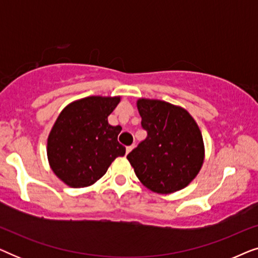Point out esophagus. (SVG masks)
I'll use <instances>...</instances> for the list:
<instances>
[{"label":"esophagus","mask_w":258,"mask_h":258,"mask_svg":"<svg viewBox=\"0 0 258 258\" xmlns=\"http://www.w3.org/2000/svg\"><path fill=\"white\" fill-rule=\"evenodd\" d=\"M134 148H135V146H130V147H126V149H125V153H126V155H128L130 151H132Z\"/></svg>","instance_id":"esophagus-1"}]
</instances>
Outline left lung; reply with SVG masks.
I'll return each instance as SVG.
<instances>
[{
	"instance_id": "1",
	"label": "left lung",
	"mask_w": 258,
	"mask_h": 258,
	"mask_svg": "<svg viewBox=\"0 0 258 258\" xmlns=\"http://www.w3.org/2000/svg\"><path fill=\"white\" fill-rule=\"evenodd\" d=\"M136 105L148 136L126 156L134 171L154 192L182 190L199 175L206 156L199 124L184 108L169 102L139 98Z\"/></svg>"
}]
</instances>
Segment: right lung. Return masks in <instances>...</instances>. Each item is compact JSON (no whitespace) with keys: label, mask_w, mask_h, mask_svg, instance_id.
<instances>
[{"label":"right lung","mask_w":258,"mask_h":258,"mask_svg":"<svg viewBox=\"0 0 258 258\" xmlns=\"http://www.w3.org/2000/svg\"><path fill=\"white\" fill-rule=\"evenodd\" d=\"M121 96H88L59 112L47 141L48 162L54 174L72 188L97 182L125 148L118 143L122 128L109 124Z\"/></svg>","instance_id":"obj_1"}]
</instances>
